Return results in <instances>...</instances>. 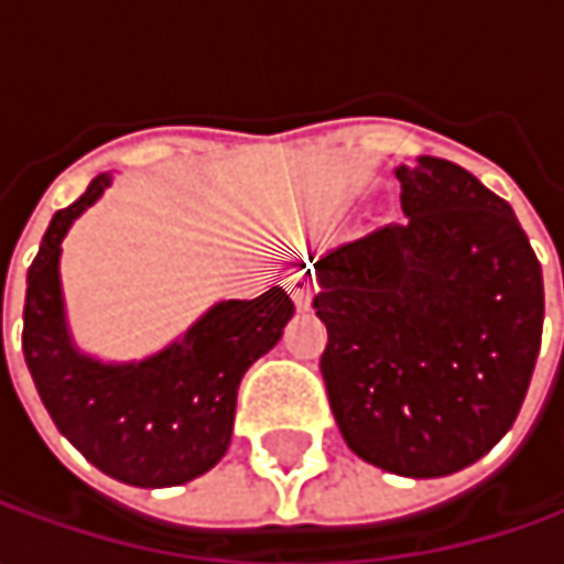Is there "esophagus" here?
<instances>
[{"label": "esophagus", "mask_w": 564, "mask_h": 564, "mask_svg": "<svg viewBox=\"0 0 564 564\" xmlns=\"http://www.w3.org/2000/svg\"><path fill=\"white\" fill-rule=\"evenodd\" d=\"M289 292H292L294 304L301 307V311H307L311 307V297H314V285L304 279V275H292L289 279Z\"/></svg>", "instance_id": "obj_1"}]
</instances>
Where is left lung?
Masks as SVG:
<instances>
[{
	"label": "left lung",
	"instance_id": "1",
	"mask_svg": "<svg viewBox=\"0 0 564 564\" xmlns=\"http://www.w3.org/2000/svg\"><path fill=\"white\" fill-rule=\"evenodd\" d=\"M395 178L404 219L319 257L314 307L348 448L421 480L511 430L540 355L543 270L511 206L467 169L421 156Z\"/></svg>",
	"mask_w": 564,
	"mask_h": 564
}]
</instances>
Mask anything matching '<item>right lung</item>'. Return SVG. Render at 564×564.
I'll list each match as a JSON object with an SVG mask.
<instances>
[{"mask_svg": "<svg viewBox=\"0 0 564 564\" xmlns=\"http://www.w3.org/2000/svg\"><path fill=\"white\" fill-rule=\"evenodd\" d=\"M109 185L112 175H97L43 235L28 270L24 360L58 433L90 465L131 487H178L228 452L241 377L282 338L294 304L279 285L253 301H219L143 360L106 364L77 351L58 279L62 238Z\"/></svg>", "mask_w": 564, "mask_h": 564, "instance_id": "right-lung-1", "label": "right lung"}]
</instances>
